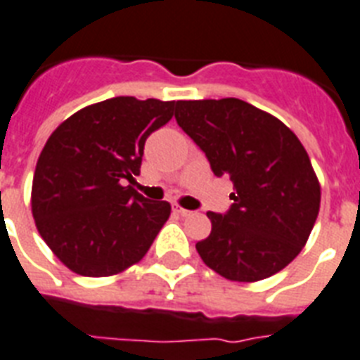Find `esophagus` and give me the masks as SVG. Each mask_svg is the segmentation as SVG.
Masks as SVG:
<instances>
[{"label":"esophagus","instance_id":"esophagus-1","mask_svg":"<svg viewBox=\"0 0 360 360\" xmlns=\"http://www.w3.org/2000/svg\"><path fill=\"white\" fill-rule=\"evenodd\" d=\"M174 210H175V212H177V214H181V216H192V214H194V210L183 209V207H179V205H174Z\"/></svg>","mask_w":360,"mask_h":360}]
</instances>
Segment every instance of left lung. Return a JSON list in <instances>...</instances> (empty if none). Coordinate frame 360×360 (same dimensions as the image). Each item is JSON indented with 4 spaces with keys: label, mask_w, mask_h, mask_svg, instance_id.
Listing matches in <instances>:
<instances>
[{
    "label": "left lung",
    "mask_w": 360,
    "mask_h": 360,
    "mask_svg": "<svg viewBox=\"0 0 360 360\" xmlns=\"http://www.w3.org/2000/svg\"><path fill=\"white\" fill-rule=\"evenodd\" d=\"M177 124L235 192L226 214L195 244L210 270L229 281L274 276L303 250L320 210V183L296 134L281 120L236 98L175 103Z\"/></svg>",
    "instance_id": "obj_1"
}]
</instances>
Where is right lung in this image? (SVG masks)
<instances>
[{
	"mask_svg": "<svg viewBox=\"0 0 360 360\" xmlns=\"http://www.w3.org/2000/svg\"><path fill=\"white\" fill-rule=\"evenodd\" d=\"M174 107L153 98L105 99L64 120L44 146L31 190L34 224L79 276L133 266L168 220V201H150L125 181L140 174L146 139L170 122Z\"/></svg>",
	"mask_w": 360,
	"mask_h": 360,
	"instance_id": "1",
	"label": "right lung"
}]
</instances>
